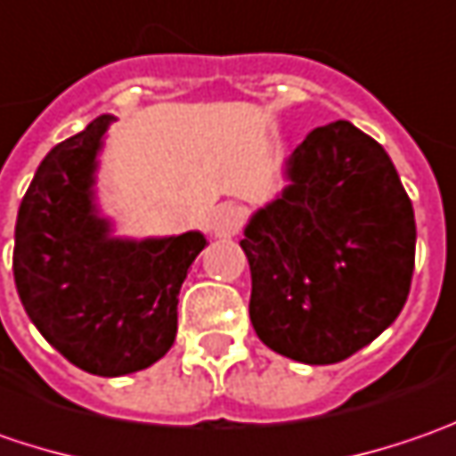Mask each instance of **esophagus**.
Here are the masks:
<instances>
[{
  "instance_id": "obj_1",
  "label": "esophagus",
  "mask_w": 456,
  "mask_h": 456,
  "mask_svg": "<svg viewBox=\"0 0 456 456\" xmlns=\"http://www.w3.org/2000/svg\"><path fill=\"white\" fill-rule=\"evenodd\" d=\"M240 227H242V211L240 208L232 207V204H222L219 208H214V214H211V234L214 237H222V240L234 237Z\"/></svg>"
}]
</instances>
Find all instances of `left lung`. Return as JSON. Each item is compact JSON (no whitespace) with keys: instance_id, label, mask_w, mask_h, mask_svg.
Segmentation results:
<instances>
[{"instance_id":"1","label":"left lung","mask_w":456,"mask_h":456,"mask_svg":"<svg viewBox=\"0 0 456 456\" xmlns=\"http://www.w3.org/2000/svg\"><path fill=\"white\" fill-rule=\"evenodd\" d=\"M286 175L240 242L252 275L249 322L283 357L342 362L406 304L413 207L383 145L345 119L308 132Z\"/></svg>"}]
</instances>
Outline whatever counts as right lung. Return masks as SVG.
<instances>
[{"instance_id":"1","label":"right lung","mask_w":456,"mask_h":456,"mask_svg":"<svg viewBox=\"0 0 456 456\" xmlns=\"http://www.w3.org/2000/svg\"><path fill=\"white\" fill-rule=\"evenodd\" d=\"M102 114L50 150L14 227V283L37 331L69 362L117 378L158 362L178 331V293L207 248L201 232L122 240L94 204Z\"/></svg>"}]
</instances>
